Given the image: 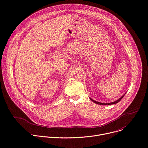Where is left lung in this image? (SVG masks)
Masks as SVG:
<instances>
[{
  "instance_id": "obj_1",
  "label": "left lung",
  "mask_w": 148,
  "mask_h": 148,
  "mask_svg": "<svg viewBox=\"0 0 148 148\" xmlns=\"http://www.w3.org/2000/svg\"><path fill=\"white\" fill-rule=\"evenodd\" d=\"M125 95L122 96V97H121L119 99H118L117 100H116V101H114V102H112V103H100V102H98V101H96L95 100H93L92 99H91V98H90V100L92 101H93L94 103H96V104H100V105H110V104H116V103H117L118 102H119L122 99V98L125 96Z\"/></svg>"
}]
</instances>
